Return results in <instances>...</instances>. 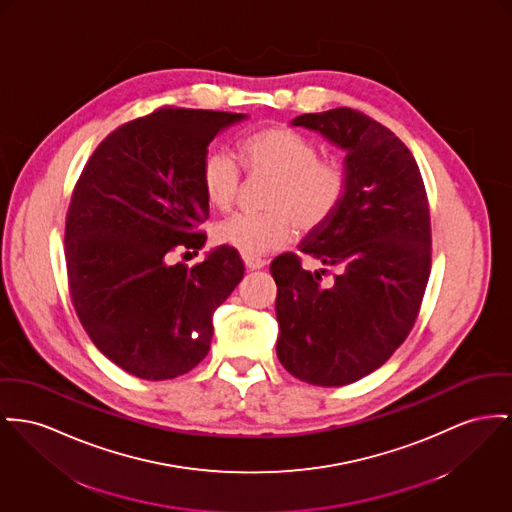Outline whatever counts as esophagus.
<instances>
[{
  "label": "esophagus",
  "mask_w": 512,
  "mask_h": 512,
  "mask_svg": "<svg viewBox=\"0 0 512 512\" xmlns=\"http://www.w3.org/2000/svg\"><path fill=\"white\" fill-rule=\"evenodd\" d=\"M242 260L248 270H262L266 266V260H262L258 256H242Z\"/></svg>",
  "instance_id": "esophagus-1"
}]
</instances>
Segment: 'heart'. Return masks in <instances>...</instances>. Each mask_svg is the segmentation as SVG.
Returning a JSON list of instances; mask_svg holds the SVG:
<instances>
[{"instance_id": "1", "label": "heart", "mask_w": 512, "mask_h": 512, "mask_svg": "<svg viewBox=\"0 0 512 512\" xmlns=\"http://www.w3.org/2000/svg\"><path fill=\"white\" fill-rule=\"evenodd\" d=\"M240 165L248 176H270L260 213H237L217 225V239L246 256L281 250L301 233L322 229L340 209L347 192V171L338 159L320 157L316 143L283 128H260L237 145ZM205 202L229 211L240 192L235 161L209 151L200 165Z\"/></svg>"}]
</instances>
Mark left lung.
<instances>
[{
	"instance_id": "obj_1",
	"label": "left lung",
	"mask_w": 512,
	"mask_h": 512,
	"mask_svg": "<svg viewBox=\"0 0 512 512\" xmlns=\"http://www.w3.org/2000/svg\"><path fill=\"white\" fill-rule=\"evenodd\" d=\"M293 126L345 151L347 192L301 252L338 273L322 281L293 252L277 256L279 363L316 386L351 384L384 365L408 338L431 273V215L408 147L367 114L341 106Z\"/></svg>"
}]
</instances>
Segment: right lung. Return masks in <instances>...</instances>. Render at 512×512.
<instances>
[{
  "instance_id": "add662e5",
  "label": "right lung",
  "mask_w": 512,
  "mask_h": 512,
  "mask_svg": "<svg viewBox=\"0 0 512 512\" xmlns=\"http://www.w3.org/2000/svg\"><path fill=\"white\" fill-rule=\"evenodd\" d=\"M244 114L165 106L118 126L89 157L66 215V268L79 322L130 375L167 380L209 351L213 312L244 275L227 244L202 264L209 217L200 184L207 145Z\"/></svg>"
}]
</instances>
